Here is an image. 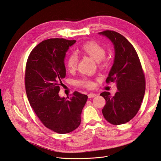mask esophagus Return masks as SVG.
<instances>
[{"label": "esophagus", "instance_id": "34e87169", "mask_svg": "<svg viewBox=\"0 0 161 161\" xmlns=\"http://www.w3.org/2000/svg\"><path fill=\"white\" fill-rule=\"evenodd\" d=\"M96 94H94V93H89L88 94V98H93L94 97V96H96Z\"/></svg>", "mask_w": 161, "mask_h": 161}]
</instances>
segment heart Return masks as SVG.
Here are the masks:
<instances>
[{"mask_svg":"<svg viewBox=\"0 0 161 161\" xmlns=\"http://www.w3.org/2000/svg\"><path fill=\"white\" fill-rule=\"evenodd\" d=\"M79 49L81 53L90 56L97 61L100 67H105L107 65L108 61L105 57L106 49L98 42L92 40L85 42L81 45ZM66 65L69 71H74L76 70L78 65V57L75 54H70L68 56L66 61ZM76 85L86 88H92L94 87V82L86 77L77 80Z\"/></svg>","mask_w":161,"mask_h":161,"instance_id":"b5f03b06","label":"heart"}]
</instances>
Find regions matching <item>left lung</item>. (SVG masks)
Wrapping results in <instances>:
<instances>
[{
	"label": "left lung",
	"mask_w": 161,
	"mask_h": 161,
	"mask_svg": "<svg viewBox=\"0 0 161 161\" xmlns=\"http://www.w3.org/2000/svg\"><path fill=\"white\" fill-rule=\"evenodd\" d=\"M114 45V65L106 83L115 82L118 91L114 96L108 92L100 94L106 100L102 112L104 118L113 125L125 124L137 114L145 92L143 70L132 44L118 32L105 30L99 32Z\"/></svg>",
	"instance_id": "obj_1"
}]
</instances>
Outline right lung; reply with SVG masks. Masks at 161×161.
Segmentation results:
<instances>
[{
    "label": "right lung",
    "mask_w": 161,
    "mask_h": 161,
    "mask_svg": "<svg viewBox=\"0 0 161 161\" xmlns=\"http://www.w3.org/2000/svg\"><path fill=\"white\" fill-rule=\"evenodd\" d=\"M75 42L63 38L44 40L32 49L25 65V87L30 106L45 126L60 134L79 126L88 99L76 91L68 99L58 94L66 75L64 58Z\"/></svg>",
    "instance_id": "obj_1"
}]
</instances>
